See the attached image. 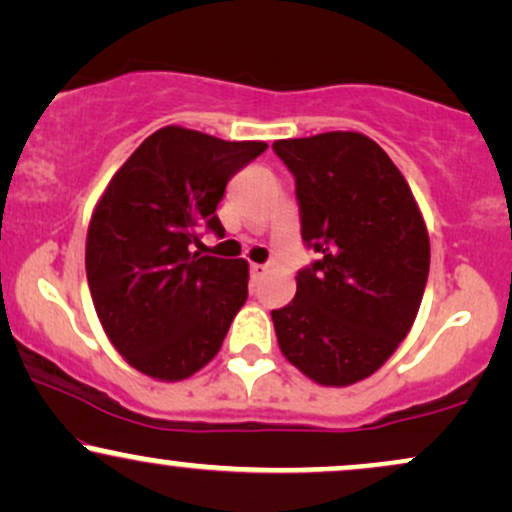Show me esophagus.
<instances>
[{"label": "esophagus", "instance_id": "34e87169", "mask_svg": "<svg viewBox=\"0 0 512 512\" xmlns=\"http://www.w3.org/2000/svg\"><path fill=\"white\" fill-rule=\"evenodd\" d=\"M264 272H267V264H257V262L250 264L252 279H260V276H264Z\"/></svg>", "mask_w": 512, "mask_h": 512}]
</instances>
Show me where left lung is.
<instances>
[{
    "label": "left lung",
    "instance_id": "1",
    "mask_svg": "<svg viewBox=\"0 0 512 512\" xmlns=\"http://www.w3.org/2000/svg\"><path fill=\"white\" fill-rule=\"evenodd\" d=\"M296 178L301 236L320 260L272 310L281 354L317 385L368 378L407 337L424 298L431 243L390 156L361 132L279 139Z\"/></svg>",
    "mask_w": 512,
    "mask_h": 512
}]
</instances>
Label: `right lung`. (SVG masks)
<instances>
[{"instance_id":"obj_1","label":"right lung","mask_w":512,"mask_h":512,"mask_svg":"<svg viewBox=\"0 0 512 512\" xmlns=\"http://www.w3.org/2000/svg\"><path fill=\"white\" fill-rule=\"evenodd\" d=\"M267 149L161 127L122 163L91 214L86 276L110 344L163 383L195 375L219 354L248 301V262L192 252L226 182Z\"/></svg>"}]
</instances>
